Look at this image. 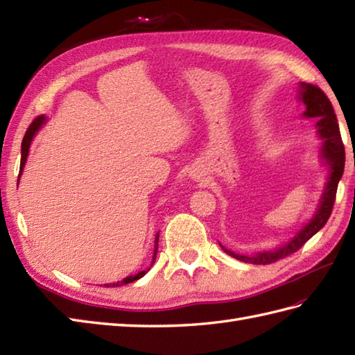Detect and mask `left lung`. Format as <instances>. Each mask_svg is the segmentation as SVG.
<instances>
[{"label": "left lung", "instance_id": "obj_1", "mask_svg": "<svg viewBox=\"0 0 355 355\" xmlns=\"http://www.w3.org/2000/svg\"><path fill=\"white\" fill-rule=\"evenodd\" d=\"M299 101H302L305 103L304 117L318 119V134L323 140V145L320 148V155L329 168L328 182L325 186V191L322 193L318 212H315V215L311 218V220L297 232L296 236H294L291 241H288L286 244H284L282 247L276 248V250L259 252L256 254L247 256V254H238L235 252L227 250V248L220 244L223 250L227 254L233 256L235 259L248 262V263H254V266H266V263H271L282 258H286L288 254L297 252L308 239L313 238L315 233H318L323 225L327 224L331 212H333L337 186H338V182H340V178L343 175V169H345V146L342 141L340 130H338L336 112L327 94L323 93L319 87L305 84V82L300 84Z\"/></svg>", "mask_w": 355, "mask_h": 355}]
</instances>
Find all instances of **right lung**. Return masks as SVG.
<instances>
[{
	"label": "right lung",
	"mask_w": 355,
	"mask_h": 355,
	"mask_svg": "<svg viewBox=\"0 0 355 355\" xmlns=\"http://www.w3.org/2000/svg\"><path fill=\"white\" fill-rule=\"evenodd\" d=\"M45 123V117L44 116H40V117H36L32 123H30V126L27 128V131H26V135H24V139H22V145H21V168H19V177H21V173H22V169H24V164H26V162H27V155H28V148H30V143H32V140H33V137H35V134L41 130V126ZM19 177H18V182H19ZM157 250H158V233H157V236H155V243H154V254H153V262H150V267H153V263H154V261H155V256H157ZM149 271V268L148 270H143V271H140V273H137V275H134V276H128V277H125L123 281H120V282H114V284H105V286H120V285H126V284H131V282H134V281H137V279H140V277H143L145 276L146 273Z\"/></svg>",
	"instance_id": "1"
}]
</instances>
